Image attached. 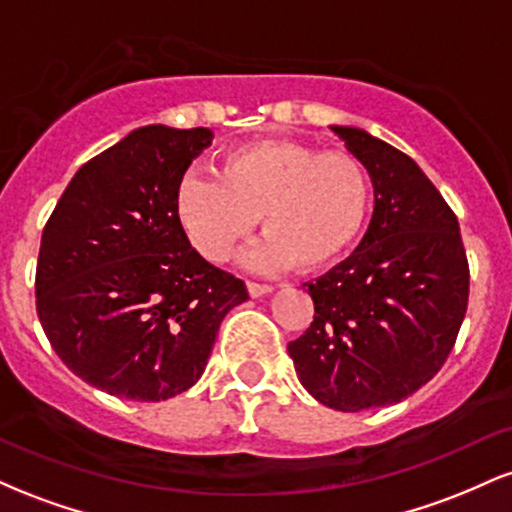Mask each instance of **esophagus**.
<instances>
[{
  "label": "esophagus",
  "mask_w": 512,
  "mask_h": 512,
  "mask_svg": "<svg viewBox=\"0 0 512 512\" xmlns=\"http://www.w3.org/2000/svg\"><path fill=\"white\" fill-rule=\"evenodd\" d=\"M248 291L252 298L264 296V293H272L274 286L272 284H260V281H248Z\"/></svg>",
  "instance_id": "obj_1"
}]
</instances>
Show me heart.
<instances>
[{
    "label": "heart",
    "mask_w": 512,
    "mask_h": 512,
    "mask_svg": "<svg viewBox=\"0 0 512 512\" xmlns=\"http://www.w3.org/2000/svg\"><path fill=\"white\" fill-rule=\"evenodd\" d=\"M175 214L209 262H226L257 219L267 236L245 257L252 269H320L354 245L370 209V178L349 151L289 139L228 149L219 178L190 170L178 180Z\"/></svg>",
    "instance_id": "obj_1"
}]
</instances>
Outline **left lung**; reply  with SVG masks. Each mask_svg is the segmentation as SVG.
<instances>
[{"label": "left lung", "mask_w": 512, "mask_h": 512, "mask_svg": "<svg viewBox=\"0 0 512 512\" xmlns=\"http://www.w3.org/2000/svg\"><path fill=\"white\" fill-rule=\"evenodd\" d=\"M373 182L361 245L310 281L315 315L289 342L298 380L337 411L414 395L448 361L469 298L460 223L424 170L356 127H332Z\"/></svg>", "instance_id": "1"}]
</instances>
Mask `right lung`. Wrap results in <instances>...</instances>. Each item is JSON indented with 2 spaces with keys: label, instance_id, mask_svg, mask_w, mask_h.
I'll use <instances>...</instances> for the list:
<instances>
[{
  "label": "right lung",
  "instance_id": "right-lung-1",
  "mask_svg": "<svg viewBox=\"0 0 512 512\" xmlns=\"http://www.w3.org/2000/svg\"><path fill=\"white\" fill-rule=\"evenodd\" d=\"M207 127H139L84 163L45 223L35 308L88 385L161 402L202 378L221 320L248 289L187 240L173 195Z\"/></svg>",
  "mask_w": 512,
  "mask_h": 512
}]
</instances>
